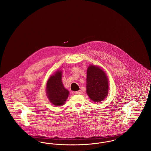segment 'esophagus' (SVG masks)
Instances as JSON below:
<instances>
[{"instance_id": "1", "label": "esophagus", "mask_w": 151, "mask_h": 151, "mask_svg": "<svg viewBox=\"0 0 151 151\" xmlns=\"http://www.w3.org/2000/svg\"><path fill=\"white\" fill-rule=\"evenodd\" d=\"M73 93L75 94H80L81 93V91H78L73 92Z\"/></svg>"}]
</instances>
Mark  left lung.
Wrapping results in <instances>:
<instances>
[{
    "mask_svg": "<svg viewBox=\"0 0 151 151\" xmlns=\"http://www.w3.org/2000/svg\"><path fill=\"white\" fill-rule=\"evenodd\" d=\"M86 93L95 102L105 100L109 92V79L100 67L89 65L86 71Z\"/></svg>",
    "mask_w": 151,
    "mask_h": 151,
    "instance_id": "left-lung-1",
    "label": "left lung"
}]
</instances>
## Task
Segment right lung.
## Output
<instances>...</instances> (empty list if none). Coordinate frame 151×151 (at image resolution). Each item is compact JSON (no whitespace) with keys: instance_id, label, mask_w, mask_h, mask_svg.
I'll list each match as a JSON object with an SVG mask.
<instances>
[{"instance_id":"add662e5","label":"right lung","mask_w":151,"mask_h":151,"mask_svg":"<svg viewBox=\"0 0 151 151\" xmlns=\"http://www.w3.org/2000/svg\"><path fill=\"white\" fill-rule=\"evenodd\" d=\"M62 77V71L57 70L49 78L46 83V96L54 106H63L70 93L63 86Z\"/></svg>"}]
</instances>
